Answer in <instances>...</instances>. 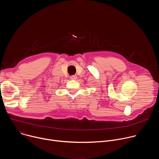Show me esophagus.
<instances>
[{
    "instance_id": "obj_1",
    "label": "esophagus",
    "mask_w": 159,
    "mask_h": 159,
    "mask_svg": "<svg viewBox=\"0 0 159 159\" xmlns=\"http://www.w3.org/2000/svg\"><path fill=\"white\" fill-rule=\"evenodd\" d=\"M70 79H71L72 80H76V79H77V77L76 75H72V76L70 77Z\"/></svg>"
}]
</instances>
